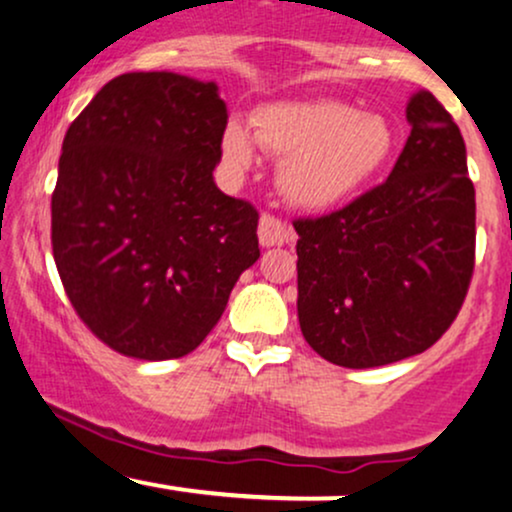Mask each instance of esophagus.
<instances>
[{
  "mask_svg": "<svg viewBox=\"0 0 512 512\" xmlns=\"http://www.w3.org/2000/svg\"><path fill=\"white\" fill-rule=\"evenodd\" d=\"M257 236L264 248H272V245H284L293 240V228L286 221H281L279 216L264 211L260 219V228H257Z\"/></svg>",
  "mask_w": 512,
  "mask_h": 512,
  "instance_id": "34e87169",
  "label": "esophagus"
}]
</instances>
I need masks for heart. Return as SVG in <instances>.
Returning a JSON list of instances; mask_svg holds the SVG:
<instances>
[{"label":"heart","instance_id":"1","mask_svg":"<svg viewBox=\"0 0 512 512\" xmlns=\"http://www.w3.org/2000/svg\"><path fill=\"white\" fill-rule=\"evenodd\" d=\"M252 127L262 149L284 158L279 182L286 199L305 209H325L354 195L395 149L385 117L339 101L269 105L255 113ZM255 139L243 122L231 120L223 127V156L238 168L250 166Z\"/></svg>","mask_w":512,"mask_h":512}]
</instances>
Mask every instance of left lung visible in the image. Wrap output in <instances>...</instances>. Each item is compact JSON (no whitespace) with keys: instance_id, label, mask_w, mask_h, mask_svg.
I'll return each instance as SVG.
<instances>
[{"instance_id":"1","label":"left lung","mask_w":512,"mask_h":512,"mask_svg":"<svg viewBox=\"0 0 512 512\" xmlns=\"http://www.w3.org/2000/svg\"><path fill=\"white\" fill-rule=\"evenodd\" d=\"M385 182L346 207L296 219L298 322L325 361L375 368L448 332L474 274L477 202L452 115L428 91Z\"/></svg>"}]
</instances>
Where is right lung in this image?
Here are the masks:
<instances>
[{
  "label": "right lung",
  "mask_w": 512,
  "mask_h": 512,
  "mask_svg": "<svg viewBox=\"0 0 512 512\" xmlns=\"http://www.w3.org/2000/svg\"><path fill=\"white\" fill-rule=\"evenodd\" d=\"M226 125L214 81L132 72L67 129L52 257L74 313L117 354L195 351L260 257V214L211 175Z\"/></svg>",
  "instance_id": "obj_1"
}]
</instances>
